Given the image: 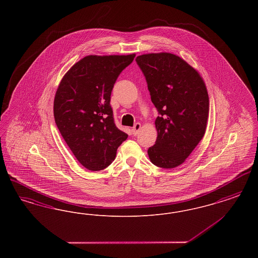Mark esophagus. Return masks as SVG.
I'll return each instance as SVG.
<instances>
[{
    "instance_id": "1",
    "label": "esophagus",
    "mask_w": 258,
    "mask_h": 258,
    "mask_svg": "<svg viewBox=\"0 0 258 258\" xmlns=\"http://www.w3.org/2000/svg\"><path fill=\"white\" fill-rule=\"evenodd\" d=\"M140 128H141V123H136L135 124V126L132 128V132H133V135H136L138 133H139V131H140Z\"/></svg>"
}]
</instances>
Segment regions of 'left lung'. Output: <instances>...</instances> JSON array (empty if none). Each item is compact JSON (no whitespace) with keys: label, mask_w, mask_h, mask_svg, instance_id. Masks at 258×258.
<instances>
[{"label":"left lung","mask_w":258,"mask_h":258,"mask_svg":"<svg viewBox=\"0 0 258 258\" xmlns=\"http://www.w3.org/2000/svg\"><path fill=\"white\" fill-rule=\"evenodd\" d=\"M136 61L160 113L155 121L158 137L148 150L149 159L161 168L177 167L206 132L209 96L205 82L194 67L172 53L143 54Z\"/></svg>","instance_id":"obj_1"}]
</instances>
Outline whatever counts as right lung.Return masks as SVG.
<instances>
[{
	"instance_id": "obj_1",
	"label": "right lung",
	"mask_w": 258,
	"mask_h": 258,
	"mask_svg": "<svg viewBox=\"0 0 258 258\" xmlns=\"http://www.w3.org/2000/svg\"><path fill=\"white\" fill-rule=\"evenodd\" d=\"M130 55H89L61 78L54 98V118L74 157L85 168L98 171L115 160L127 135L114 123L111 92Z\"/></svg>"
}]
</instances>
